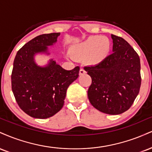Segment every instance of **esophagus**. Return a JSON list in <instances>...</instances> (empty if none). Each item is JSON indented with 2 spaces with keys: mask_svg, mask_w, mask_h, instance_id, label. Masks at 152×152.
Here are the masks:
<instances>
[{
  "mask_svg": "<svg viewBox=\"0 0 152 152\" xmlns=\"http://www.w3.org/2000/svg\"><path fill=\"white\" fill-rule=\"evenodd\" d=\"M86 73V71L84 70L83 69H80V71H79V74L81 75H81L85 74Z\"/></svg>",
  "mask_w": 152,
  "mask_h": 152,
  "instance_id": "esophagus-1",
  "label": "esophagus"
}]
</instances>
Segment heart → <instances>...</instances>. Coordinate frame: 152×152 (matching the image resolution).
<instances>
[{
	"mask_svg": "<svg viewBox=\"0 0 152 152\" xmlns=\"http://www.w3.org/2000/svg\"><path fill=\"white\" fill-rule=\"evenodd\" d=\"M111 42L106 37L94 35L77 44L72 48V54L77 58H84L91 65H97L105 61L110 54Z\"/></svg>",
	"mask_w": 152,
	"mask_h": 152,
	"instance_id": "obj_1",
	"label": "heart"
}]
</instances>
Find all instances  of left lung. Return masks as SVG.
<instances>
[{
	"mask_svg": "<svg viewBox=\"0 0 152 152\" xmlns=\"http://www.w3.org/2000/svg\"><path fill=\"white\" fill-rule=\"evenodd\" d=\"M113 52L102 63L84 67L92 83L90 103L100 112L119 115L131 107L140 92V59L126 40L111 34Z\"/></svg>",
	"mask_w": 152,
	"mask_h": 152,
	"instance_id": "8db88e82",
	"label": "left lung"
}]
</instances>
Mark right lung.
I'll use <instances>...</instances> for the list:
<instances>
[{"instance_id":"obj_1","label":"right lung","mask_w":152,"mask_h":152,"mask_svg":"<svg viewBox=\"0 0 152 152\" xmlns=\"http://www.w3.org/2000/svg\"><path fill=\"white\" fill-rule=\"evenodd\" d=\"M59 35L57 32L36 37L18 51L14 59L12 93L19 107L34 118L46 119L57 113L69 85L78 77L79 66L67 71L53 59L44 66L35 62L36 54H49L48 47L54 45Z\"/></svg>"}]
</instances>
